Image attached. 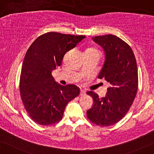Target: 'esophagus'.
Listing matches in <instances>:
<instances>
[{
    "mask_svg": "<svg viewBox=\"0 0 154 154\" xmlns=\"http://www.w3.org/2000/svg\"><path fill=\"white\" fill-rule=\"evenodd\" d=\"M79 95L81 96H85L86 95V91H84V90H81L80 91V94H79Z\"/></svg>",
    "mask_w": 154,
    "mask_h": 154,
    "instance_id": "obj_1",
    "label": "esophagus"
}]
</instances>
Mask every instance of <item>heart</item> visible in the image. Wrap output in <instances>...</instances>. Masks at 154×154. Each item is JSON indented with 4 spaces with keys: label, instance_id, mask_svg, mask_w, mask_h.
<instances>
[{
    "label": "heart",
    "instance_id": "1",
    "mask_svg": "<svg viewBox=\"0 0 154 154\" xmlns=\"http://www.w3.org/2000/svg\"><path fill=\"white\" fill-rule=\"evenodd\" d=\"M85 53H98V51L94 48H89L85 51Z\"/></svg>",
    "mask_w": 154,
    "mask_h": 154
}]
</instances>
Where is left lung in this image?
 Instances as JSON below:
<instances>
[{"label": "left lung", "instance_id": "left-lung-1", "mask_svg": "<svg viewBox=\"0 0 154 154\" xmlns=\"http://www.w3.org/2000/svg\"><path fill=\"white\" fill-rule=\"evenodd\" d=\"M92 40L104 51L105 62L98 77L109 84L104 98L94 91L92 107L86 112L91 122L100 126L115 124L131 107L137 92L138 74L133 51L127 43L113 35L96 36Z\"/></svg>", "mask_w": 154, "mask_h": 154}]
</instances>
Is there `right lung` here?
<instances>
[{
    "mask_svg": "<svg viewBox=\"0 0 154 154\" xmlns=\"http://www.w3.org/2000/svg\"><path fill=\"white\" fill-rule=\"evenodd\" d=\"M85 38L49 32L38 37L26 53L19 82L20 94L26 110L38 124L58 122L68 103L79 96L78 86L60 85L51 72L61 65L66 53Z\"/></svg>",
    "mask_w": 154,
    "mask_h": 154,
    "instance_id": "1",
    "label": "right lung"
}]
</instances>
